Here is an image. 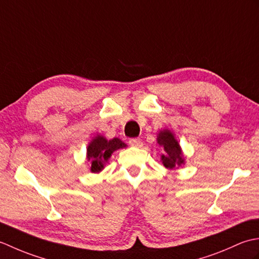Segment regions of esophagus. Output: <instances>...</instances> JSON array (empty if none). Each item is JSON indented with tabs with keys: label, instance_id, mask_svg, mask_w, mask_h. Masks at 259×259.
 <instances>
[{
	"label": "esophagus",
	"instance_id": "1",
	"mask_svg": "<svg viewBox=\"0 0 259 259\" xmlns=\"http://www.w3.org/2000/svg\"><path fill=\"white\" fill-rule=\"evenodd\" d=\"M129 145L133 146V147H137V148H141L142 146H144V144H142V141L140 139H130L129 140Z\"/></svg>",
	"mask_w": 259,
	"mask_h": 259
}]
</instances>
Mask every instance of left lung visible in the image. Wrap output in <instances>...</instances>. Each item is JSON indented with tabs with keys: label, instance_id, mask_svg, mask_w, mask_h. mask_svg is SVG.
<instances>
[{
	"label": "left lung",
	"instance_id": "8db88e82",
	"mask_svg": "<svg viewBox=\"0 0 259 259\" xmlns=\"http://www.w3.org/2000/svg\"><path fill=\"white\" fill-rule=\"evenodd\" d=\"M157 144L162 147V155L160 159L162 164L167 169L175 170L185 164L186 159L184 152L174 131L169 129L159 131L157 135Z\"/></svg>",
	"mask_w": 259,
	"mask_h": 259
}]
</instances>
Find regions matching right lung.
Masks as SVG:
<instances>
[{
	"label": "right lung",
	"mask_w": 259,
	"mask_h": 259,
	"mask_svg": "<svg viewBox=\"0 0 259 259\" xmlns=\"http://www.w3.org/2000/svg\"><path fill=\"white\" fill-rule=\"evenodd\" d=\"M125 147L126 145L119 138L108 140L102 135H97L87 147V159L89 161L90 171L93 174L102 171L112 153Z\"/></svg>",
	"instance_id": "right-lung-1"
}]
</instances>
